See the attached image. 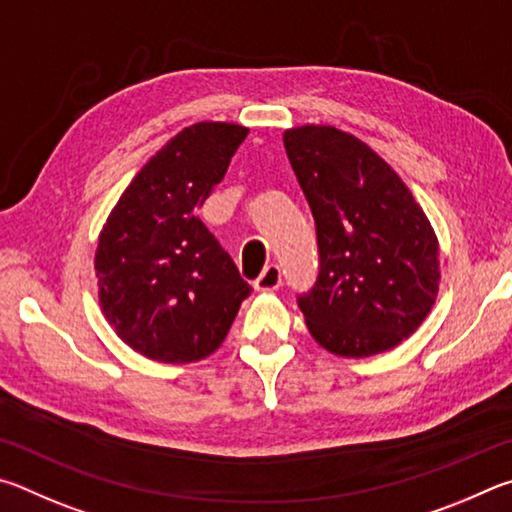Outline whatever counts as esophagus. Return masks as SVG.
Wrapping results in <instances>:
<instances>
[{
    "label": "esophagus",
    "mask_w": 512,
    "mask_h": 512,
    "mask_svg": "<svg viewBox=\"0 0 512 512\" xmlns=\"http://www.w3.org/2000/svg\"><path fill=\"white\" fill-rule=\"evenodd\" d=\"M281 285V267L279 265H265V270L261 272V276L256 279V290L261 292H270L276 290Z\"/></svg>",
    "instance_id": "1"
}]
</instances>
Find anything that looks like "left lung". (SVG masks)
I'll list each match as a JSON object with an SVG mask.
<instances>
[{"label": "left lung", "mask_w": 512, "mask_h": 512, "mask_svg": "<svg viewBox=\"0 0 512 512\" xmlns=\"http://www.w3.org/2000/svg\"><path fill=\"white\" fill-rule=\"evenodd\" d=\"M283 143L317 227V281L297 294L310 335L342 357L389 351L434 306L432 224L396 170L353 134L303 125Z\"/></svg>", "instance_id": "8db88e82"}]
</instances>
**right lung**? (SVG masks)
<instances>
[{"label": "right lung", "instance_id": "right-lung-1", "mask_svg": "<svg viewBox=\"0 0 512 512\" xmlns=\"http://www.w3.org/2000/svg\"><path fill=\"white\" fill-rule=\"evenodd\" d=\"M247 128L195 123L125 188L96 249L98 299L125 344L166 364L197 362L227 337L251 294L233 258L197 218Z\"/></svg>", "mask_w": 512, "mask_h": 512}]
</instances>
